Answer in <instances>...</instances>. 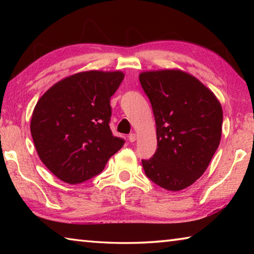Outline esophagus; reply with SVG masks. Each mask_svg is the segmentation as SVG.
I'll use <instances>...</instances> for the list:
<instances>
[{
  "label": "esophagus",
  "instance_id": "esophagus-1",
  "mask_svg": "<svg viewBox=\"0 0 254 254\" xmlns=\"http://www.w3.org/2000/svg\"><path fill=\"white\" fill-rule=\"evenodd\" d=\"M128 140H130V142H134V141L136 140V135L134 134V133H131V134L128 135Z\"/></svg>",
  "mask_w": 254,
  "mask_h": 254
}]
</instances>
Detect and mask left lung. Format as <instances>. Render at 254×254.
Instances as JSON below:
<instances>
[{
    "label": "left lung",
    "mask_w": 254,
    "mask_h": 254,
    "mask_svg": "<svg viewBox=\"0 0 254 254\" xmlns=\"http://www.w3.org/2000/svg\"><path fill=\"white\" fill-rule=\"evenodd\" d=\"M140 84L151 103L158 148L142 160L144 173L158 186L178 191L207 169L222 135L223 111L214 93L178 69L144 71Z\"/></svg>",
    "instance_id": "left-lung-1"
}]
</instances>
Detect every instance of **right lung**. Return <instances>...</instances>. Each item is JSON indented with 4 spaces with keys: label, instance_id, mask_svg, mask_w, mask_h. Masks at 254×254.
Wrapping results in <instances>:
<instances>
[{
    "label": "right lung",
    "instance_id": "1",
    "mask_svg": "<svg viewBox=\"0 0 254 254\" xmlns=\"http://www.w3.org/2000/svg\"><path fill=\"white\" fill-rule=\"evenodd\" d=\"M123 78L119 70L81 71L51 86L34 106V147L60 180L74 185L91 179L123 147L110 128V100Z\"/></svg>",
    "mask_w": 254,
    "mask_h": 254
}]
</instances>
